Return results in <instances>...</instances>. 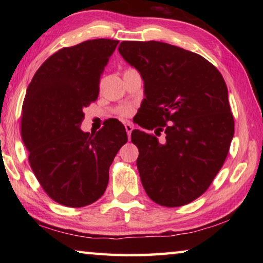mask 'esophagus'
I'll list each match as a JSON object with an SVG mask.
<instances>
[{
    "mask_svg": "<svg viewBox=\"0 0 263 263\" xmlns=\"http://www.w3.org/2000/svg\"><path fill=\"white\" fill-rule=\"evenodd\" d=\"M125 130H126V133H127L128 139H130V137H131V132H132V130H133V125H132V124H130V123H125Z\"/></svg>",
    "mask_w": 263,
    "mask_h": 263,
    "instance_id": "1",
    "label": "esophagus"
}]
</instances>
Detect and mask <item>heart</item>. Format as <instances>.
<instances>
[{"instance_id": "obj_1", "label": "heart", "mask_w": 263, "mask_h": 263, "mask_svg": "<svg viewBox=\"0 0 263 263\" xmlns=\"http://www.w3.org/2000/svg\"><path fill=\"white\" fill-rule=\"evenodd\" d=\"M130 114H131V108H127V106H126V108H123L121 110V115L122 116H128Z\"/></svg>"}]
</instances>
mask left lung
<instances>
[{"instance_id": "1", "label": "left lung", "mask_w": 263, "mask_h": 263, "mask_svg": "<svg viewBox=\"0 0 263 263\" xmlns=\"http://www.w3.org/2000/svg\"><path fill=\"white\" fill-rule=\"evenodd\" d=\"M118 51L144 80L140 110L152 122L144 127L166 135L159 142L131 133L142 186L159 205H185L205 193L228 157L234 121L226 83L203 57L167 43L122 42Z\"/></svg>"}]
</instances>
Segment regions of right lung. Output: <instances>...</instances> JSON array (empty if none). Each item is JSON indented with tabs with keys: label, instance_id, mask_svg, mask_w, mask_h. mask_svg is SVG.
Listing matches in <instances>:
<instances>
[{
	"label": "right lung",
	"instance_id": "1",
	"mask_svg": "<svg viewBox=\"0 0 263 263\" xmlns=\"http://www.w3.org/2000/svg\"><path fill=\"white\" fill-rule=\"evenodd\" d=\"M118 43L102 38L61 48L38 68L26 89L22 139L39 183L61 205L96 202L108 185L116 154L127 141L117 119L97 132L80 128L84 108L99 97L101 75Z\"/></svg>",
	"mask_w": 263,
	"mask_h": 263
}]
</instances>
